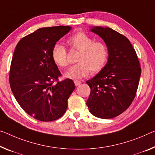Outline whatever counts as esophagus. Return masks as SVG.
<instances>
[{"label":"esophagus","instance_id":"obj_1","mask_svg":"<svg viewBox=\"0 0 155 155\" xmlns=\"http://www.w3.org/2000/svg\"><path fill=\"white\" fill-rule=\"evenodd\" d=\"M74 83H75V86H78V85H80L81 83H82V82H81V81H80V80H74Z\"/></svg>","mask_w":155,"mask_h":155}]
</instances>
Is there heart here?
<instances>
[{
	"label": "heart",
	"mask_w": 155,
	"mask_h": 155,
	"mask_svg": "<svg viewBox=\"0 0 155 155\" xmlns=\"http://www.w3.org/2000/svg\"><path fill=\"white\" fill-rule=\"evenodd\" d=\"M71 48L80 51L77 63L64 73L66 78L80 79L87 76L91 71L94 75L99 73L107 61L109 49L105 43L94 41V38L84 32H77L67 40ZM52 58L60 67L68 66L67 51L61 44H56L52 49Z\"/></svg>",
	"instance_id": "heart-1"
}]
</instances>
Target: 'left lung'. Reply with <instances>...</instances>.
<instances>
[{"label": "left lung", "mask_w": 155, "mask_h": 155, "mask_svg": "<svg viewBox=\"0 0 155 155\" xmlns=\"http://www.w3.org/2000/svg\"><path fill=\"white\" fill-rule=\"evenodd\" d=\"M91 31L105 42L109 58L101 72L87 81L91 89L87 105L96 117L112 118L134 101L141 68L135 50L124 35L109 28L94 27Z\"/></svg>", "instance_id": "left-lung-1"}]
</instances>
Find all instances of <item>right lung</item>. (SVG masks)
Masks as SVG:
<instances>
[{"instance_id":"add662e5","label":"right lung","mask_w":155,"mask_h":155,"mask_svg":"<svg viewBox=\"0 0 155 155\" xmlns=\"http://www.w3.org/2000/svg\"><path fill=\"white\" fill-rule=\"evenodd\" d=\"M70 26L38 29L22 38L12 59L9 80L16 101L37 120L53 121L66 112L75 86L61 74L52 58L53 46L69 32Z\"/></svg>"}]
</instances>
